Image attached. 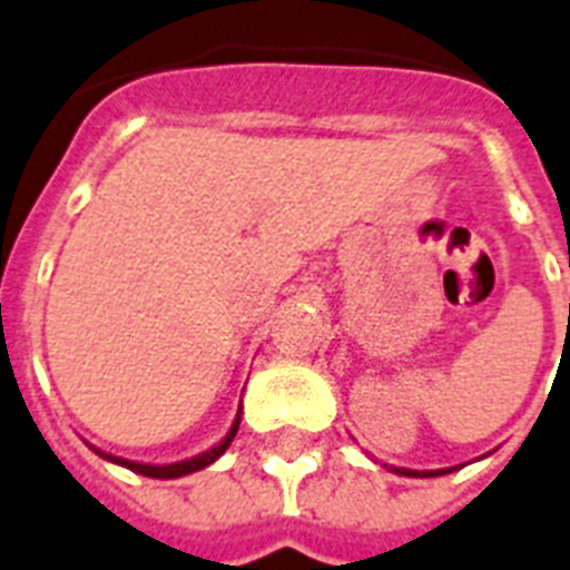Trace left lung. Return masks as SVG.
Wrapping results in <instances>:
<instances>
[{
    "instance_id": "8db88e82",
    "label": "left lung",
    "mask_w": 570,
    "mask_h": 570,
    "mask_svg": "<svg viewBox=\"0 0 570 570\" xmlns=\"http://www.w3.org/2000/svg\"><path fill=\"white\" fill-rule=\"evenodd\" d=\"M394 473H403V476H441V473H450L448 468L444 471H409V468H394Z\"/></svg>"
}]
</instances>
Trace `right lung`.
Segmentation results:
<instances>
[{"label":"right lung","mask_w":570,"mask_h":570,"mask_svg":"<svg viewBox=\"0 0 570 570\" xmlns=\"http://www.w3.org/2000/svg\"><path fill=\"white\" fill-rule=\"evenodd\" d=\"M238 426H240V412L235 414V423H232V430L226 432V439H223L220 444H214L212 450H206V453H199V456H194V459H185V462H173V465H144V462H129V459L111 456V453H102V450H97V453L102 459H108V462H114V465L129 468V471L144 473V476H153V480H176V476H185V473L203 471V468L212 465L214 459H220L223 453H226V448L232 444V439H235Z\"/></svg>","instance_id":"add662e5"}]
</instances>
